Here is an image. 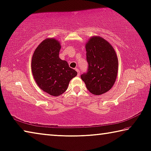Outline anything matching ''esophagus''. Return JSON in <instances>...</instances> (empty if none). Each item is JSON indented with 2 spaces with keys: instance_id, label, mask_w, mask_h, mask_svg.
<instances>
[{
  "instance_id": "esophagus-1",
  "label": "esophagus",
  "mask_w": 151,
  "mask_h": 151,
  "mask_svg": "<svg viewBox=\"0 0 151 151\" xmlns=\"http://www.w3.org/2000/svg\"><path fill=\"white\" fill-rule=\"evenodd\" d=\"M75 70H76V71H77V75H78V76H79V75H80V71H79V69L76 68H75Z\"/></svg>"
}]
</instances>
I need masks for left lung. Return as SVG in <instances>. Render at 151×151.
I'll use <instances>...</instances> for the list:
<instances>
[{"mask_svg":"<svg viewBox=\"0 0 151 151\" xmlns=\"http://www.w3.org/2000/svg\"><path fill=\"white\" fill-rule=\"evenodd\" d=\"M88 68L81 75L87 89L99 95L113 87L118 73V60L113 47L106 40L93 37L86 44Z\"/></svg>","mask_w":151,"mask_h":151,"instance_id":"left-lung-1","label":"left lung"}]
</instances>
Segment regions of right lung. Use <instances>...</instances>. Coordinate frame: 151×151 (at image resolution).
<instances>
[{
    "label": "right lung",
    "instance_id": "obj_1",
    "mask_svg": "<svg viewBox=\"0 0 151 151\" xmlns=\"http://www.w3.org/2000/svg\"><path fill=\"white\" fill-rule=\"evenodd\" d=\"M60 43L47 39L38 45L32 60V70L39 87L50 95L58 96L66 91L69 82L77 72L59 58Z\"/></svg>",
    "mask_w": 151,
    "mask_h": 151
}]
</instances>
